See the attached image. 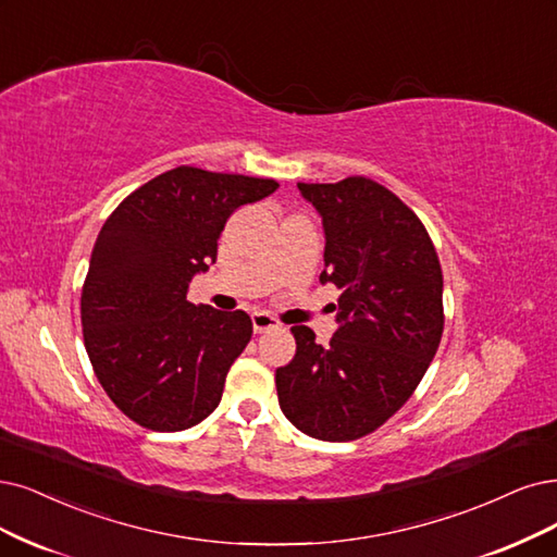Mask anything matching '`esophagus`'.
<instances>
[{
  "mask_svg": "<svg viewBox=\"0 0 557 557\" xmlns=\"http://www.w3.org/2000/svg\"><path fill=\"white\" fill-rule=\"evenodd\" d=\"M252 327H255V333L261 335V333L275 331V327H280V321L268 312H252Z\"/></svg>",
  "mask_w": 557,
  "mask_h": 557,
  "instance_id": "esophagus-1",
  "label": "esophagus"
}]
</instances>
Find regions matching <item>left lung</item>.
Returning <instances> with one entry per match:
<instances>
[{
    "mask_svg": "<svg viewBox=\"0 0 557 557\" xmlns=\"http://www.w3.org/2000/svg\"><path fill=\"white\" fill-rule=\"evenodd\" d=\"M323 218L321 282L342 292L331 344L294 325L296 356L275 372L282 413L302 434H372L416 393L443 337V271L422 220L367 176L298 183Z\"/></svg>",
    "mask_w": 557,
    "mask_h": 557,
    "instance_id": "left-lung-1",
    "label": "left lung"
}]
</instances>
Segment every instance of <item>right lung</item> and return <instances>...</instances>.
I'll return each instance as SVG.
<instances>
[{
    "mask_svg": "<svg viewBox=\"0 0 557 557\" xmlns=\"http://www.w3.org/2000/svg\"><path fill=\"white\" fill-rule=\"evenodd\" d=\"M277 185L181 164L102 224L82 286V335L102 389L139 426L183 431L218 408L252 321L193 305L188 284L218 259L226 218Z\"/></svg>",
    "mask_w": 557,
    "mask_h": 557,
    "instance_id": "add662e5",
    "label": "right lung"
}]
</instances>
